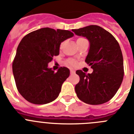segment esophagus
Segmentation results:
<instances>
[{
  "label": "esophagus",
  "instance_id": "esophagus-1",
  "mask_svg": "<svg viewBox=\"0 0 134 134\" xmlns=\"http://www.w3.org/2000/svg\"><path fill=\"white\" fill-rule=\"evenodd\" d=\"M70 74H75V71L73 70H70Z\"/></svg>",
  "mask_w": 134,
  "mask_h": 134
}]
</instances>
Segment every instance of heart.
<instances>
[{
  "mask_svg": "<svg viewBox=\"0 0 134 134\" xmlns=\"http://www.w3.org/2000/svg\"><path fill=\"white\" fill-rule=\"evenodd\" d=\"M79 39H81V38H79ZM79 39H78V40H79ZM68 64L71 66H74L76 65V62L75 61H74V60H69V61L68 62Z\"/></svg>",
  "mask_w": 134,
  "mask_h": 134,
  "instance_id": "heart-1",
  "label": "heart"
}]
</instances>
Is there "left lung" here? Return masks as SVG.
Wrapping results in <instances>:
<instances>
[{"instance_id": "left-lung-1", "label": "left lung", "mask_w": 134, "mask_h": 134, "mask_svg": "<svg viewBox=\"0 0 134 134\" xmlns=\"http://www.w3.org/2000/svg\"><path fill=\"white\" fill-rule=\"evenodd\" d=\"M76 35L86 37L90 43L85 62L93 72L76 73L80 81L75 86L80 100L90 105H100L113 97L124 79V60L118 41L109 32L98 25L72 29Z\"/></svg>"}]
</instances>
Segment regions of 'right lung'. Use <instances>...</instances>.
I'll return each mask as SVG.
<instances>
[{"instance_id":"add662e5","label":"right lung","mask_w":134,"mask_h":134,"mask_svg":"<svg viewBox=\"0 0 134 134\" xmlns=\"http://www.w3.org/2000/svg\"><path fill=\"white\" fill-rule=\"evenodd\" d=\"M73 36L70 31L45 27L31 32L21 40L13 63V72L18 91L27 101L41 105L58 97L70 70L61 67L54 72L48 68V63L59 55L62 42Z\"/></svg>"}]
</instances>
